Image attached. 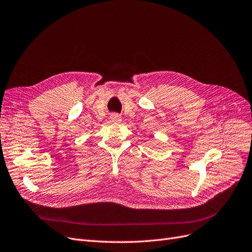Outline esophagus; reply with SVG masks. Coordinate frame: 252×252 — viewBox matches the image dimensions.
<instances>
[{
    "label": "esophagus",
    "instance_id": "esophagus-1",
    "mask_svg": "<svg viewBox=\"0 0 252 252\" xmlns=\"http://www.w3.org/2000/svg\"><path fill=\"white\" fill-rule=\"evenodd\" d=\"M111 119H112V121H113V123H120V121H121V117L117 113L112 114Z\"/></svg>",
    "mask_w": 252,
    "mask_h": 252
}]
</instances>
